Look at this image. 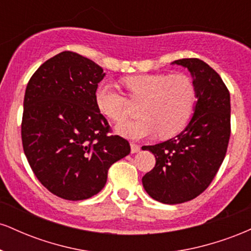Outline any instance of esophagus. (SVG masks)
Returning <instances> with one entry per match:
<instances>
[{
  "instance_id": "34e87169",
  "label": "esophagus",
  "mask_w": 251,
  "mask_h": 251,
  "mask_svg": "<svg viewBox=\"0 0 251 251\" xmlns=\"http://www.w3.org/2000/svg\"><path fill=\"white\" fill-rule=\"evenodd\" d=\"M139 151H140V146L134 143H131V153H137V152Z\"/></svg>"
}]
</instances>
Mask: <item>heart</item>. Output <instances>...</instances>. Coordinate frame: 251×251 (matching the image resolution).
Masks as SVG:
<instances>
[{"label":"heart","instance_id":"heart-1","mask_svg":"<svg viewBox=\"0 0 251 251\" xmlns=\"http://www.w3.org/2000/svg\"><path fill=\"white\" fill-rule=\"evenodd\" d=\"M129 97L143 100L139 114L143 118L117 126L126 138L140 139L159 132V137L171 138L188 125L196 101L192 80L184 74H137L123 79ZM94 101L100 113L112 122L125 119L126 99L107 82L98 85Z\"/></svg>","mask_w":251,"mask_h":251}]
</instances>
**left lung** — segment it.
<instances>
[{"mask_svg": "<svg viewBox=\"0 0 251 251\" xmlns=\"http://www.w3.org/2000/svg\"><path fill=\"white\" fill-rule=\"evenodd\" d=\"M172 65L191 73L197 101L184 131L164 143L143 146L155 157L143 186L164 204L191 201L208 188L223 163L230 138V93L217 72L200 59L176 60Z\"/></svg>", "mask_w": 251, "mask_h": 251, "instance_id": "obj_1", "label": "left lung"}]
</instances>
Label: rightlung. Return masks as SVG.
<instances>
[{
	"mask_svg": "<svg viewBox=\"0 0 251 251\" xmlns=\"http://www.w3.org/2000/svg\"><path fill=\"white\" fill-rule=\"evenodd\" d=\"M106 74L73 51L42 63L25 88L21 135L36 178L51 194L82 201L105 186L109 166L131 148L97 108L94 92Z\"/></svg>",
	"mask_w": 251,
	"mask_h": 251,
	"instance_id": "1",
	"label": "right lung"
}]
</instances>
